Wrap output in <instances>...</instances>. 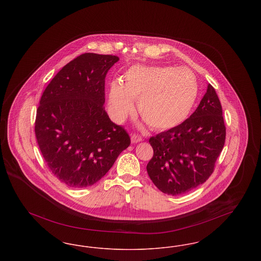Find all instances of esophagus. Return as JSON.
Wrapping results in <instances>:
<instances>
[{
	"instance_id": "esophagus-1",
	"label": "esophagus",
	"mask_w": 261,
	"mask_h": 261,
	"mask_svg": "<svg viewBox=\"0 0 261 261\" xmlns=\"http://www.w3.org/2000/svg\"><path fill=\"white\" fill-rule=\"evenodd\" d=\"M142 141H143L142 137L139 136V135H136V134H133V135L131 136V142H132L133 144H137V143H140V142H142Z\"/></svg>"
}]
</instances>
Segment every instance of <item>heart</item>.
<instances>
[{
    "mask_svg": "<svg viewBox=\"0 0 261 261\" xmlns=\"http://www.w3.org/2000/svg\"><path fill=\"white\" fill-rule=\"evenodd\" d=\"M196 75L188 68L170 66L133 65L115 80L109 92V113L113 121L121 123L138 112L150 128L171 129L183 123L198 98Z\"/></svg>",
    "mask_w": 261,
    "mask_h": 261,
    "instance_id": "b5f03b06",
    "label": "heart"
}]
</instances>
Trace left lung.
I'll return each instance as SVG.
<instances>
[{"instance_id":"left-lung-1","label":"left lung","mask_w":261,"mask_h":261,"mask_svg":"<svg viewBox=\"0 0 261 261\" xmlns=\"http://www.w3.org/2000/svg\"><path fill=\"white\" fill-rule=\"evenodd\" d=\"M226 128L222 107L211 84L195 112L181 123L149 139L153 149L147 171L162 193L178 196L203 184L222 151Z\"/></svg>"}]
</instances>
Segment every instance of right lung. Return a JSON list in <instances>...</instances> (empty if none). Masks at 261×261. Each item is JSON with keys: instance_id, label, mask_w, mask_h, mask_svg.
Here are the masks:
<instances>
[{"instance_id": "add662e5", "label": "right lung", "mask_w": 261, "mask_h": 261, "mask_svg": "<svg viewBox=\"0 0 261 261\" xmlns=\"http://www.w3.org/2000/svg\"><path fill=\"white\" fill-rule=\"evenodd\" d=\"M119 58L86 53L68 62L45 89L35 134L51 173L68 187L92 186L130 145L105 111V79Z\"/></svg>"}]
</instances>
